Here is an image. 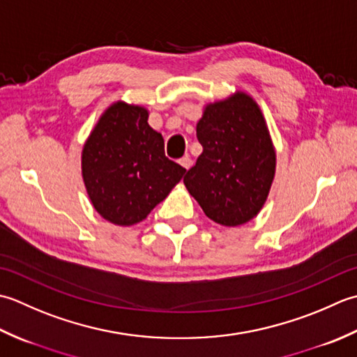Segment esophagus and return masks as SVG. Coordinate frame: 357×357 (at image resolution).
<instances>
[{
	"instance_id": "34e87169",
	"label": "esophagus",
	"mask_w": 357,
	"mask_h": 357,
	"mask_svg": "<svg viewBox=\"0 0 357 357\" xmlns=\"http://www.w3.org/2000/svg\"><path fill=\"white\" fill-rule=\"evenodd\" d=\"M178 163H180L181 166H183L185 169H189V168H191V166H192V160H191V157H189V155H185V157H181V158L178 160Z\"/></svg>"
}]
</instances>
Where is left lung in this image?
Returning a JSON list of instances; mask_svg holds the SVG:
<instances>
[{
    "mask_svg": "<svg viewBox=\"0 0 357 357\" xmlns=\"http://www.w3.org/2000/svg\"><path fill=\"white\" fill-rule=\"evenodd\" d=\"M203 148L183 178L203 213L223 227L259 214L275 172V152L260 107L237 92L208 105L197 123Z\"/></svg>",
    "mask_w": 357,
    "mask_h": 357,
    "instance_id": "obj_1",
    "label": "left lung"
}]
</instances>
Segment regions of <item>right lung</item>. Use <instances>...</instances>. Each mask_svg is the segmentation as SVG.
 <instances>
[{
    "mask_svg": "<svg viewBox=\"0 0 357 357\" xmlns=\"http://www.w3.org/2000/svg\"><path fill=\"white\" fill-rule=\"evenodd\" d=\"M87 195L97 213L120 227L144 220L186 169L165 155L148 111L117 101L101 115L82 154Z\"/></svg>",
    "mask_w": 357,
    "mask_h": 357,
    "instance_id": "add662e5",
    "label": "right lung"
}]
</instances>
